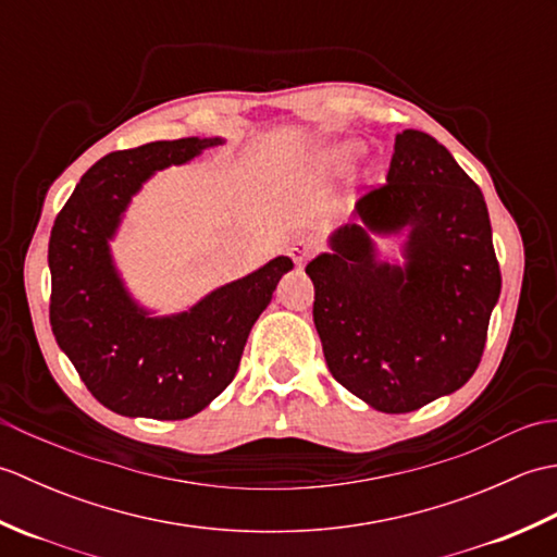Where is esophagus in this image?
I'll use <instances>...</instances> for the list:
<instances>
[{"label":"esophagus","instance_id":"1","mask_svg":"<svg viewBox=\"0 0 557 557\" xmlns=\"http://www.w3.org/2000/svg\"><path fill=\"white\" fill-rule=\"evenodd\" d=\"M315 248H318V242L309 239V236H306V239H304V236H301V239H294L292 246H289V256L294 260V265L301 268L306 260H309L315 253Z\"/></svg>","mask_w":557,"mask_h":557}]
</instances>
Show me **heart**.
I'll use <instances>...</instances> for the list:
<instances>
[{
  "mask_svg": "<svg viewBox=\"0 0 557 557\" xmlns=\"http://www.w3.org/2000/svg\"><path fill=\"white\" fill-rule=\"evenodd\" d=\"M359 152V144H351V140H347V144H339V146H333L327 152H325V160L333 162V164H345L349 162L354 156Z\"/></svg>",
  "mask_w": 557,
  "mask_h": 557,
  "instance_id": "heart-1",
  "label": "heart"
}]
</instances>
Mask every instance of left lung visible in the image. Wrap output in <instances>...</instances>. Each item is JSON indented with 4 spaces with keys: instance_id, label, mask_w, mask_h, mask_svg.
Listing matches in <instances>:
<instances>
[{
    "instance_id": "obj_1",
    "label": "left lung",
    "mask_w": 557,
    "mask_h": 557,
    "mask_svg": "<svg viewBox=\"0 0 557 557\" xmlns=\"http://www.w3.org/2000/svg\"><path fill=\"white\" fill-rule=\"evenodd\" d=\"M401 231L406 265L377 259L372 234ZM306 275L330 373L385 413L421 409L474 375L503 282L481 188L417 128L397 134L387 182L359 198Z\"/></svg>"
}]
</instances>
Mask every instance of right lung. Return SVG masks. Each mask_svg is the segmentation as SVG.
Returning <instances> with one entry per match:
<instances>
[{
	"instance_id": "right-lung-1",
	"label": "right lung",
	"mask_w": 557,
	"mask_h": 557,
	"mask_svg": "<svg viewBox=\"0 0 557 557\" xmlns=\"http://www.w3.org/2000/svg\"><path fill=\"white\" fill-rule=\"evenodd\" d=\"M220 144L191 136L110 152L81 176L54 220L47 251L54 339L90 395L122 417L180 421L206 409L232 383L248 333L294 268L277 256L172 315H152L128 294L110 242L132 196L158 170Z\"/></svg>"
}]
</instances>
